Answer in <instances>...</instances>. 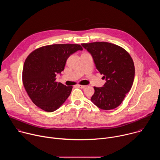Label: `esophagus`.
I'll return each mask as SVG.
<instances>
[{
  "label": "esophagus",
  "instance_id": "esophagus-1",
  "mask_svg": "<svg viewBox=\"0 0 160 160\" xmlns=\"http://www.w3.org/2000/svg\"><path fill=\"white\" fill-rule=\"evenodd\" d=\"M77 87L81 88H84L86 87V85H77Z\"/></svg>",
  "mask_w": 160,
  "mask_h": 160
}]
</instances>
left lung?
<instances>
[{
  "label": "left lung",
  "instance_id": "1",
  "mask_svg": "<svg viewBox=\"0 0 160 160\" xmlns=\"http://www.w3.org/2000/svg\"><path fill=\"white\" fill-rule=\"evenodd\" d=\"M92 55L96 69L106 82L94 87L92 101L101 109H115L123 101L134 80L135 67L129 53L119 45L106 42L82 43Z\"/></svg>",
  "mask_w": 160,
  "mask_h": 160
}]
</instances>
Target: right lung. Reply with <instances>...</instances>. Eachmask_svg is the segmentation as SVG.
Wrapping results in <instances>:
<instances>
[{"label":"right lung","instance_id":"obj_1","mask_svg":"<svg viewBox=\"0 0 160 160\" xmlns=\"http://www.w3.org/2000/svg\"><path fill=\"white\" fill-rule=\"evenodd\" d=\"M78 50H83L79 44H53L39 48L28 56L22 69V83L38 108L54 111L69 97L73 87L56 82V77L64 70L67 59Z\"/></svg>","mask_w":160,"mask_h":160}]
</instances>
